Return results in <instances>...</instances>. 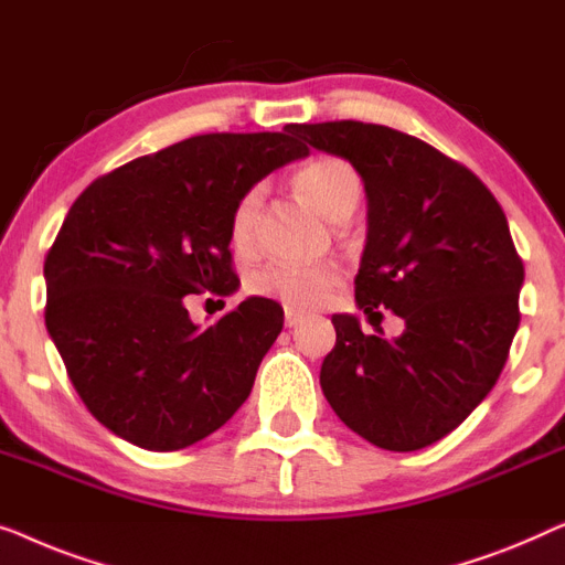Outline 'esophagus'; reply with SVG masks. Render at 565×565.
Masks as SVG:
<instances>
[{"label":"esophagus","instance_id":"obj_1","mask_svg":"<svg viewBox=\"0 0 565 565\" xmlns=\"http://www.w3.org/2000/svg\"><path fill=\"white\" fill-rule=\"evenodd\" d=\"M299 322H305V315L297 312V309H284V324H286V328H297Z\"/></svg>","mask_w":565,"mask_h":565}]
</instances>
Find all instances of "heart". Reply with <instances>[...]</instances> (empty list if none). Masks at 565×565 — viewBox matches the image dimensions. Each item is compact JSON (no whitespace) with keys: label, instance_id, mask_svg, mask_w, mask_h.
Returning a JSON list of instances; mask_svg holds the SVG:
<instances>
[{"label":"heart","instance_id":"b5f03b06","mask_svg":"<svg viewBox=\"0 0 565 565\" xmlns=\"http://www.w3.org/2000/svg\"><path fill=\"white\" fill-rule=\"evenodd\" d=\"M294 186L317 212L330 220H345L348 214H353L363 189L353 166L338 156H320L307 161L294 173ZM260 200L264 194L258 186H253L241 194L230 212V241L235 248L245 250L256 243ZM340 279H343V271L335 264L305 266L271 260L250 274L248 289L289 309H312L335 291Z\"/></svg>","mask_w":565,"mask_h":565}]
</instances>
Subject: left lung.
<instances>
[{
  "label": "left lung",
  "instance_id": "obj_1",
  "mask_svg": "<svg viewBox=\"0 0 565 565\" xmlns=\"http://www.w3.org/2000/svg\"><path fill=\"white\" fill-rule=\"evenodd\" d=\"M291 132L361 173L369 241L355 301L407 324L384 340L363 335L353 315H332L324 399L379 448H427L491 392L520 328L524 266L502 206L463 163L392 127L335 120Z\"/></svg>",
  "mask_w": 565,
  "mask_h": 565
}]
</instances>
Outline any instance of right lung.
I'll return each mask as SVG.
<instances>
[{
  "instance_id": "1",
  "label": "right lung",
  "mask_w": 565,
  "mask_h": 565,
  "mask_svg": "<svg viewBox=\"0 0 565 565\" xmlns=\"http://www.w3.org/2000/svg\"><path fill=\"white\" fill-rule=\"evenodd\" d=\"M309 148L291 132L194 135L78 194L45 256V328L86 409L146 450H181L248 399L284 328L250 297L200 330L186 294L237 289L230 212Z\"/></svg>"
}]
</instances>
